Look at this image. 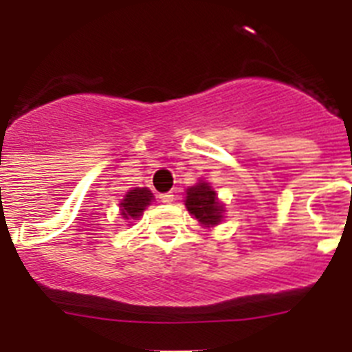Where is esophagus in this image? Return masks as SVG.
Wrapping results in <instances>:
<instances>
[{"label":"esophagus","instance_id":"1","mask_svg":"<svg viewBox=\"0 0 352 352\" xmlns=\"http://www.w3.org/2000/svg\"><path fill=\"white\" fill-rule=\"evenodd\" d=\"M160 203H164V204H170L174 201V194L173 192H167V194H160Z\"/></svg>","mask_w":352,"mask_h":352}]
</instances>
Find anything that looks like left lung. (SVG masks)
Wrapping results in <instances>:
<instances>
[{
  "mask_svg": "<svg viewBox=\"0 0 352 352\" xmlns=\"http://www.w3.org/2000/svg\"><path fill=\"white\" fill-rule=\"evenodd\" d=\"M185 206L188 213L194 214L197 222L204 227H213L222 222L226 211L223 204L217 197V192L206 182H199L190 188H186Z\"/></svg>",
  "mask_w": 352,
  "mask_h": 352,
  "instance_id": "1",
  "label": "left lung"
}]
</instances>
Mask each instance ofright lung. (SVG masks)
Returning a JSON list of instances; mask_svg holds the SVG:
<instances>
[{
  "instance_id": "1",
  "label": "right lung",
  "mask_w": 352,
  "mask_h": 352,
  "mask_svg": "<svg viewBox=\"0 0 352 352\" xmlns=\"http://www.w3.org/2000/svg\"><path fill=\"white\" fill-rule=\"evenodd\" d=\"M151 201H153V194H151V190L146 188V186L144 188L135 186V188L129 190L120 203L123 219H139L142 214V211L151 204Z\"/></svg>"
}]
</instances>
